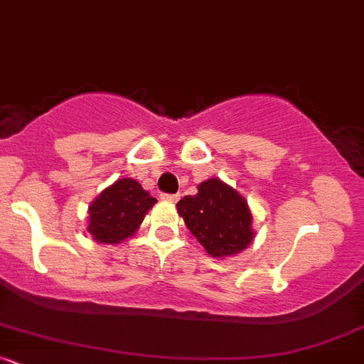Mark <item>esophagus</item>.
I'll use <instances>...</instances> for the list:
<instances>
[{
  "mask_svg": "<svg viewBox=\"0 0 364 364\" xmlns=\"http://www.w3.org/2000/svg\"><path fill=\"white\" fill-rule=\"evenodd\" d=\"M163 201H170V203H177L181 199V194H161Z\"/></svg>",
  "mask_w": 364,
  "mask_h": 364,
  "instance_id": "1",
  "label": "esophagus"
}]
</instances>
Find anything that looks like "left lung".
<instances>
[{
	"instance_id": "obj_1",
	"label": "left lung",
	"mask_w": 364,
	"mask_h": 364,
	"mask_svg": "<svg viewBox=\"0 0 364 364\" xmlns=\"http://www.w3.org/2000/svg\"><path fill=\"white\" fill-rule=\"evenodd\" d=\"M177 210L212 257L236 255L253 240L248 205L237 191L218 178L199 183L196 196L181 199Z\"/></svg>"
}]
</instances>
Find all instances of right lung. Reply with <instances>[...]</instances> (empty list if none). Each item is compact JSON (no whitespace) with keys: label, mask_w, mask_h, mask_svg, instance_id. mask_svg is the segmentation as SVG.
<instances>
[{"label":"right lung","mask_w":364,"mask_h":364,"mask_svg":"<svg viewBox=\"0 0 364 364\" xmlns=\"http://www.w3.org/2000/svg\"><path fill=\"white\" fill-rule=\"evenodd\" d=\"M156 198L134 178H121L102 191L90 206L88 232L99 243H121L142 224Z\"/></svg>","instance_id":"add662e5"}]
</instances>
